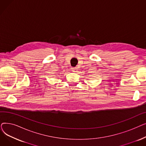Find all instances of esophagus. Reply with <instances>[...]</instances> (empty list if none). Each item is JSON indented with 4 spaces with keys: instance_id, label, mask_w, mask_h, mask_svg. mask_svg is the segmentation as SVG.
Returning <instances> with one entry per match:
<instances>
[{
    "instance_id": "obj_1",
    "label": "esophagus",
    "mask_w": 146,
    "mask_h": 146,
    "mask_svg": "<svg viewBox=\"0 0 146 146\" xmlns=\"http://www.w3.org/2000/svg\"><path fill=\"white\" fill-rule=\"evenodd\" d=\"M72 70L73 72H76V70H77V68H76V67H72Z\"/></svg>"
}]
</instances>
